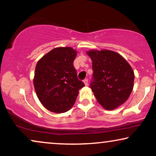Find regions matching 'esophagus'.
Instances as JSON below:
<instances>
[{"mask_svg": "<svg viewBox=\"0 0 156 156\" xmlns=\"http://www.w3.org/2000/svg\"><path fill=\"white\" fill-rule=\"evenodd\" d=\"M83 82H84L85 86H87V85H88V80H87V79H85Z\"/></svg>", "mask_w": 156, "mask_h": 156, "instance_id": "1", "label": "esophagus"}]
</instances>
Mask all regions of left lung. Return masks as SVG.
<instances>
[{"label":"left lung","mask_w":156,"mask_h":156,"mask_svg":"<svg viewBox=\"0 0 156 156\" xmlns=\"http://www.w3.org/2000/svg\"><path fill=\"white\" fill-rule=\"evenodd\" d=\"M93 80L90 87L97 101L106 110L125 103L133 88L134 72L131 65L114 51L91 50Z\"/></svg>","instance_id":"1"}]
</instances>
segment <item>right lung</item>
<instances>
[{"label":"right lung","mask_w":156,"mask_h":156,"mask_svg":"<svg viewBox=\"0 0 156 156\" xmlns=\"http://www.w3.org/2000/svg\"><path fill=\"white\" fill-rule=\"evenodd\" d=\"M77 54L70 47L56 48L39 59L33 84L41 104L51 112L61 114L73 106L79 90L84 87L79 80L73 62Z\"/></svg>","instance_id":"add662e5"}]
</instances>
